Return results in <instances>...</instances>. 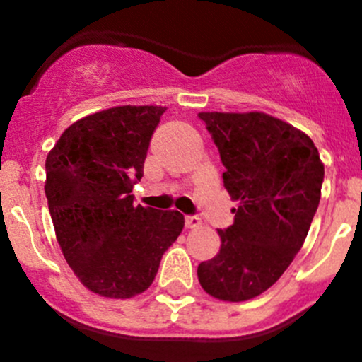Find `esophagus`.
Returning a JSON list of instances; mask_svg holds the SVG:
<instances>
[{"instance_id":"obj_1","label":"esophagus","mask_w":362,"mask_h":362,"mask_svg":"<svg viewBox=\"0 0 362 362\" xmlns=\"http://www.w3.org/2000/svg\"><path fill=\"white\" fill-rule=\"evenodd\" d=\"M199 224H202L199 217H196V215H185V228L187 229L199 228Z\"/></svg>"}]
</instances>
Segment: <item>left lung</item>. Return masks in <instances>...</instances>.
I'll list each match as a JSON object with an SVG mask.
<instances>
[{
	"instance_id": "left-lung-1",
	"label": "left lung",
	"mask_w": 362,
	"mask_h": 362,
	"mask_svg": "<svg viewBox=\"0 0 362 362\" xmlns=\"http://www.w3.org/2000/svg\"><path fill=\"white\" fill-rule=\"evenodd\" d=\"M238 208L218 229L221 250L198 266L199 284L222 301H247L284 275L305 243L320 202L324 164L310 136L261 112H202Z\"/></svg>"
}]
</instances>
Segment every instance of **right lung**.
Masks as SVG:
<instances>
[{"label": "right lung", "mask_w": 362, "mask_h": 362, "mask_svg": "<svg viewBox=\"0 0 362 362\" xmlns=\"http://www.w3.org/2000/svg\"><path fill=\"white\" fill-rule=\"evenodd\" d=\"M163 107H115L76 120L45 160V194L57 242L80 282L105 298L144 293L184 215L134 206Z\"/></svg>", "instance_id": "1"}]
</instances>
